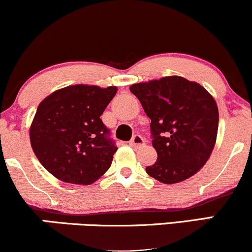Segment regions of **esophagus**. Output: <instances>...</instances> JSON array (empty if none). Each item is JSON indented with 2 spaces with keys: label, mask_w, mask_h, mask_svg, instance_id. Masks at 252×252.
Instances as JSON below:
<instances>
[{
  "label": "esophagus",
  "mask_w": 252,
  "mask_h": 252,
  "mask_svg": "<svg viewBox=\"0 0 252 252\" xmlns=\"http://www.w3.org/2000/svg\"><path fill=\"white\" fill-rule=\"evenodd\" d=\"M129 144L131 147H134V148H140V147H142L144 144V138L141 135H135L132 137V140L129 142Z\"/></svg>",
  "instance_id": "1"
}]
</instances>
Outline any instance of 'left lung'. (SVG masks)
I'll use <instances>...</instances> for the list:
<instances>
[{"mask_svg": "<svg viewBox=\"0 0 252 252\" xmlns=\"http://www.w3.org/2000/svg\"><path fill=\"white\" fill-rule=\"evenodd\" d=\"M130 91L152 120L158 160L146 172L168 185L198 173L216 144L219 114L215 98L200 84L179 76L132 84Z\"/></svg>", "mask_w": 252, "mask_h": 252, "instance_id": "obj_1", "label": "left lung"}]
</instances>
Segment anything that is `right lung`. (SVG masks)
<instances>
[{"mask_svg": "<svg viewBox=\"0 0 252 252\" xmlns=\"http://www.w3.org/2000/svg\"><path fill=\"white\" fill-rule=\"evenodd\" d=\"M116 86H66L39 104L30 138L40 163L67 184L90 185L110 168L116 153L100 116Z\"/></svg>", "mask_w": 252, "mask_h": 252, "instance_id": "right-lung-1", "label": "right lung"}]
</instances>
